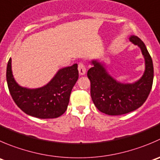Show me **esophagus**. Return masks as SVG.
Masks as SVG:
<instances>
[{
    "label": "esophagus",
    "mask_w": 160,
    "mask_h": 160,
    "mask_svg": "<svg viewBox=\"0 0 160 160\" xmlns=\"http://www.w3.org/2000/svg\"><path fill=\"white\" fill-rule=\"evenodd\" d=\"M78 71L79 74L80 76H83L86 73V68H85V66L83 64V63H80L78 65Z\"/></svg>",
    "instance_id": "1"
}]
</instances>
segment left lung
I'll return each instance as SVG.
<instances>
[{"instance_id": "8db88e82", "label": "left lung", "mask_w": 160, "mask_h": 160, "mask_svg": "<svg viewBox=\"0 0 160 160\" xmlns=\"http://www.w3.org/2000/svg\"><path fill=\"white\" fill-rule=\"evenodd\" d=\"M129 41L141 49L145 59L143 75L133 83L116 80L106 66L98 59L91 61L92 67L88 71L91 81V96L96 108L110 116H118L134 111L146 101L152 86L154 71L151 56L139 37L131 35Z\"/></svg>"}]
</instances>
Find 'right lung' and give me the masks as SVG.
Segmentation results:
<instances>
[{"mask_svg": "<svg viewBox=\"0 0 160 160\" xmlns=\"http://www.w3.org/2000/svg\"><path fill=\"white\" fill-rule=\"evenodd\" d=\"M77 67L75 63L62 68L44 86L28 88L15 81L10 58L6 71L9 92L18 108L27 115L40 119L57 118L67 109L71 91L79 77Z\"/></svg>", "mask_w": 160, "mask_h": 160, "instance_id": "obj_1", "label": "right lung"}]
</instances>
